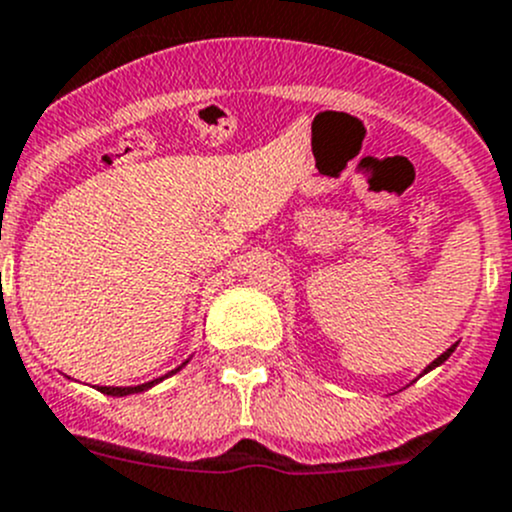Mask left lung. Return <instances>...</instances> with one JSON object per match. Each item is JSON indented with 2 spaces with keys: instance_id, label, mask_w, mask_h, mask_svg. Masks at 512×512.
<instances>
[{
  "instance_id": "8db88e82",
  "label": "left lung",
  "mask_w": 512,
  "mask_h": 512,
  "mask_svg": "<svg viewBox=\"0 0 512 512\" xmlns=\"http://www.w3.org/2000/svg\"><path fill=\"white\" fill-rule=\"evenodd\" d=\"M453 350H455V345H450V347H448V350H445V352H443V355H440V357H435V360H433V362H430V365H428V367H425V370H423V375H425V372H430V370H433V367L443 365V362H445V360H448V357H450V355H453Z\"/></svg>"
}]
</instances>
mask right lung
Masks as SVG:
<instances>
[{"instance_id":"obj_1","label":"right lung","mask_w":512,"mask_h":512,"mask_svg":"<svg viewBox=\"0 0 512 512\" xmlns=\"http://www.w3.org/2000/svg\"><path fill=\"white\" fill-rule=\"evenodd\" d=\"M182 365H185V362H182ZM182 365L177 367V370H182ZM177 370H172V372H167V375H175ZM165 375V377H167ZM165 377H157V380H150V382H142V385H135V388H107V385H104V388H97L99 393H104V395H112V398H124V395H135V393H145V390H150L152 385H157V382H162L165 380Z\"/></svg>"}]
</instances>
